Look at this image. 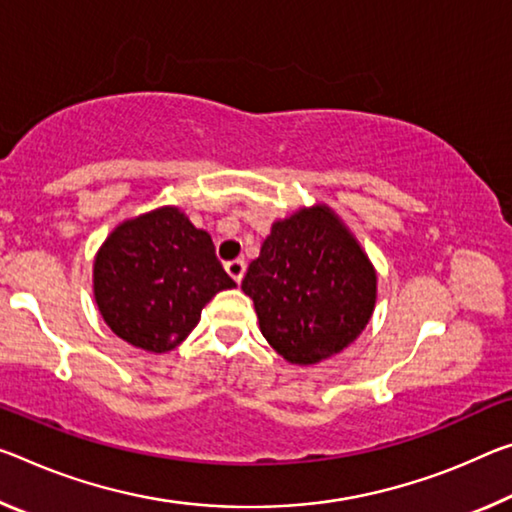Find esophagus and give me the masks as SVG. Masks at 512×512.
I'll use <instances>...</instances> for the list:
<instances>
[{
    "label": "esophagus",
    "mask_w": 512,
    "mask_h": 512,
    "mask_svg": "<svg viewBox=\"0 0 512 512\" xmlns=\"http://www.w3.org/2000/svg\"><path fill=\"white\" fill-rule=\"evenodd\" d=\"M225 271L230 273V278L234 282H241L243 273H246V262H243V259H232V262L225 264Z\"/></svg>",
    "instance_id": "obj_1"
}]
</instances>
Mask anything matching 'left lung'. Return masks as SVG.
<instances>
[{"mask_svg": "<svg viewBox=\"0 0 512 512\" xmlns=\"http://www.w3.org/2000/svg\"><path fill=\"white\" fill-rule=\"evenodd\" d=\"M376 269L326 205L275 221L241 282L259 330L291 364H316L360 337L376 307Z\"/></svg>", "mask_w": 512, "mask_h": 512, "instance_id": "left-lung-1", "label": "left lung"}]
</instances>
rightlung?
I'll return each instance as SVG.
<instances>
[{
  "label": "right lung",
  "mask_w": 512,
  "mask_h": 512,
  "mask_svg": "<svg viewBox=\"0 0 512 512\" xmlns=\"http://www.w3.org/2000/svg\"><path fill=\"white\" fill-rule=\"evenodd\" d=\"M237 287L214 241L177 207L120 223L93 264L97 310L120 339L148 353L180 346L218 291Z\"/></svg>",
  "instance_id": "1"
}]
</instances>
